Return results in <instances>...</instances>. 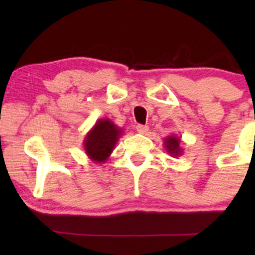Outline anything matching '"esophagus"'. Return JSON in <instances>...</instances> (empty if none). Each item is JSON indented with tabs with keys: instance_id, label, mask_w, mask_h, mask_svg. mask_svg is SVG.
<instances>
[{
	"instance_id": "1",
	"label": "esophagus",
	"mask_w": 255,
	"mask_h": 255,
	"mask_svg": "<svg viewBox=\"0 0 255 255\" xmlns=\"http://www.w3.org/2000/svg\"><path fill=\"white\" fill-rule=\"evenodd\" d=\"M136 130H137V133H140V134H146L148 131V127H147V126L137 125L136 126Z\"/></svg>"
}]
</instances>
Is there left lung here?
<instances>
[{
	"label": "left lung",
	"instance_id": "1",
	"mask_svg": "<svg viewBox=\"0 0 255 255\" xmlns=\"http://www.w3.org/2000/svg\"><path fill=\"white\" fill-rule=\"evenodd\" d=\"M164 147L166 152L172 157H178L183 153L182 147H181V137L174 135V134L165 137Z\"/></svg>",
	"mask_w": 255,
	"mask_h": 255
}]
</instances>
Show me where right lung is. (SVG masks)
<instances>
[{
  "label": "right lung",
  "instance_id": "add662e5",
  "mask_svg": "<svg viewBox=\"0 0 255 255\" xmlns=\"http://www.w3.org/2000/svg\"><path fill=\"white\" fill-rule=\"evenodd\" d=\"M122 134L124 129L119 128L109 119L97 120L84 137L85 153L92 162L105 163Z\"/></svg>",
  "mask_w": 255,
  "mask_h": 255
}]
</instances>
